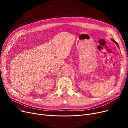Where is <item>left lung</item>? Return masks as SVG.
Instances as JSON below:
<instances>
[{
  "label": "left lung",
  "mask_w": 128,
  "mask_h": 128,
  "mask_svg": "<svg viewBox=\"0 0 128 128\" xmlns=\"http://www.w3.org/2000/svg\"><path fill=\"white\" fill-rule=\"evenodd\" d=\"M112 41H113L114 42H115V43L117 45V46H118V47L119 48V46H118V42H116L115 40H112Z\"/></svg>",
  "instance_id": "1"
}]
</instances>
